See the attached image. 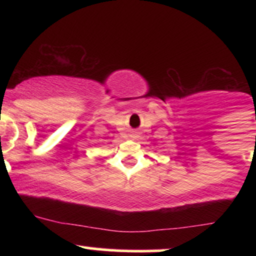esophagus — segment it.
Instances as JSON below:
<instances>
[{
	"mask_svg": "<svg viewBox=\"0 0 256 256\" xmlns=\"http://www.w3.org/2000/svg\"><path fill=\"white\" fill-rule=\"evenodd\" d=\"M132 134H134V137H137V134H138V132L136 131V130H134V131H132Z\"/></svg>",
	"mask_w": 256,
	"mask_h": 256,
	"instance_id": "esophagus-1",
	"label": "esophagus"
}]
</instances>
